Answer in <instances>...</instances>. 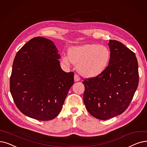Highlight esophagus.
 <instances>
[{"instance_id":"esophagus-1","label":"esophagus","mask_w":147,"mask_h":147,"mask_svg":"<svg viewBox=\"0 0 147 147\" xmlns=\"http://www.w3.org/2000/svg\"><path fill=\"white\" fill-rule=\"evenodd\" d=\"M74 79L75 82H78L80 80V78L78 74H74Z\"/></svg>"}]
</instances>
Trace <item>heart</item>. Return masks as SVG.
Instances as JSON below:
<instances>
[{"mask_svg": "<svg viewBox=\"0 0 147 147\" xmlns=\"http://www.w3.org/2000/svg\"><path fill=\"white\" fill-rule=\"evenodd\" d=\"M111 52L105 46L85 44L72 46L68 50V56L62 62L65 65L70 62L76 65L78 71L87 78H96L103 73L109 64Z\"/></svg>", "mask_w": 147, "mask_h": 147, "instance_id": "1", "label": "heart"}]
</instances>
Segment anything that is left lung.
I'll return each instance as SVG.
<instances>
[{"label": "left lung", "instance_id": "8db88e82", "mask_svg": "<svg viewBox=\"0 0 147 147\" xmlns=\"http://www.w3.org/2000/svg\"><path fill=\"white\" fill-rule=\"evenodd\" d=\"M111 59L98 77L85 79L84 101L94 117L106 120L119 115L129 107L139 83L135 54L123 43L109 40Z\"/></svg>", "mask_w": 147, "mask_h": 147}]
</instances>
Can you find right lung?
Returning a JSON list of instances; mask_svg holds the SVG:
<instances>
[{"mask_svg":"<svg viewBox=\"0 0 147 147\" xmlns=\"http://www.w3.org/2000/svg\"><path fill=\"white\" fill-rule=\"evenodd\" d=\"M54 42L38 36L19 50L12 65L10 92L25 115L36 120L55 118L74 84V73L62 69Z\"/></svg>","mask_w":147,"mask_h":147,"instance_id":"obj_1","label":"right lung"}]
</instances>
